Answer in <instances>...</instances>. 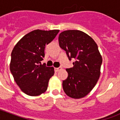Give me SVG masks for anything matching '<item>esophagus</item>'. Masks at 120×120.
I'll use <instances>...</instances> for the list:
<instances>
[{"mask_svg":"<svg viewBox=\"0 0 120 120\" xmlns=\"http://www.w3.org/2000/svg\"><path fill=\"white\" fill-rule=\"evenodd\" d=\"M62 69V68L61 67H60V68H55V72H58V71H60Z\"/></svg>","mask_w":120,"mask_h":120,"instance_id":"esophagus-1","label":"esophagus"}]
</instances>
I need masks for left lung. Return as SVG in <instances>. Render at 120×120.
<instances>
[{"label":"left lung","mask_w":120,"mask_h":120,"mask_svg":"<svg viewBox=\"0 0 120 120\" xmlns=\"http://www.w3.org/2000/svg\"><path fill=\"white\" fill-rule=\"evenodd\" d=\"M60 47L65 50L69 60L75 58L73 68L67 69V79L63 89L71 98H83L92 90L100 76L102 57L95 41L79 30H67L58 37Z\"/></svg>","instance_id":"obj_1"}]
</instances>
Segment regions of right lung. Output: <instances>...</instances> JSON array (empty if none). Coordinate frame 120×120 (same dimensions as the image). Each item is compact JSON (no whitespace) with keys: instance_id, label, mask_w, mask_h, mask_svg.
Masks as SVG:
<instances>
[{"instance_id":"add662e5","label":"right lung","mask_w":120,"mask_h":120,"mask_svg":"<svg viewBox=\"0 0 120 120\" xmlns=\"http://www.w3.org/2000/svg\"><path fill=\"white\" fill-rule=\"evenodd\" d=\"M60 30H36L20 40L11 52L10 71L22 92L31 96L45 93L54 68L41 64L45 46L51 42Z\"/></svg>"}]
</instances>
